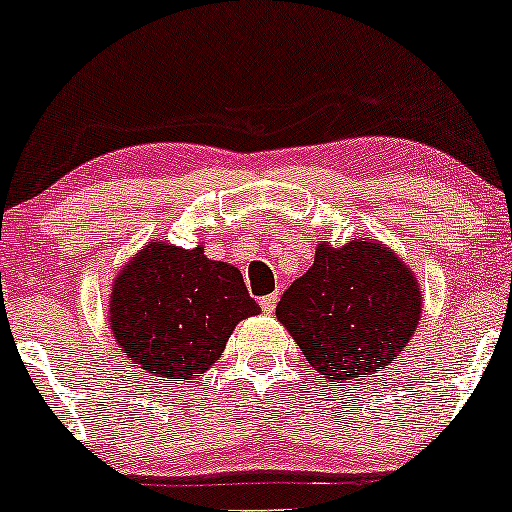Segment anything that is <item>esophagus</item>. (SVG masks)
Returning <instances> with one entry per match:
<instances>
[{
  "mask_svg": "<svg viewBox=\"0 0 512 512\" xmlns=\"http://www.w3.org/2000/svg\"><path fill=\"white\" fill-rule=\"evenodd\" d=\"M260 305H262L264 313H274V308H276V296H264V298H260Z\"/></svg>",
  "mask_w": 512,
  "mask_h": 512,
  "instance_id": "1",
  "label": "esophagus"
}]
</instances>
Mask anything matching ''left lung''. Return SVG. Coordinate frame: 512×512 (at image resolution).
Here are the masks:
<instances>
[{
    "mask_svg": "<svg viewBox=\"0 0 512 512\" xmlns=\"http://www.w3.org/2000/svg\"><path fill=\"white\" fill-rule=\"evenodd\" d=\"M421 310L419 279L385 243L320 240L313 267L276 305V320L305 361L337 385L373 378L395 363L419 327Z\"/></svg>",
    "mask_w": 512,
    "mask_h": 512,
    "instance_id": "obj_1",
    "label": "left lung"
}]
</instances>
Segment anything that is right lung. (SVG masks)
Wrapping results in <instances>:
<instances>
[{
  "instance_id": "obj_1",
  "label": "right lung",
  "mask_w": 512,
  "mask_h": 512,
  "mask_svg": "<svg viewBox=\"0 0 512 512\" xmlns=\"http://www.w3.org/2000/svg\"><path fill=\"white\" fill-rule=\"evenodd\" d=\"M260 315L243 274L209 260L204 245L185 250L154 240L115 274L108 325L120 351L156 378L190 380L219 361L240 320Z\"/></svg>"
}]
</instances>
